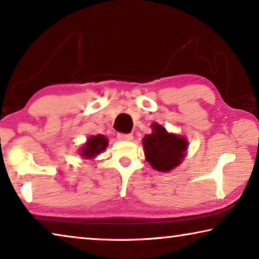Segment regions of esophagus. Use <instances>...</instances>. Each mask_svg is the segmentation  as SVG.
I'll use <instances>...</instances> for the list:
<instances>
[{"label":"esophagus","mask_w":259,"mask_h":259,"mask_svg":"<svg viewBox=\"0 0 259 259\" xmlns=\"http://www.w3.org/2000/svg\"><path fill=\"white\" fill-rule=\"evenodd\" d=\"M117 138H119L120 140H123V142H131V140L134 139V136L131 134H120L119 136H117Z\"/></svg>","instance_id":"1"}]
</instances>
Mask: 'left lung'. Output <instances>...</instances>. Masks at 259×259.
<instances>
[{"instance_id": "left-lung-1", "label": "left lung", "mask_w": 259, "mask_h": 259, "mask_svg": "<svg viewBox=\"0 0 259 259\" xmlns=\"http://www.w3.org/2000/svg\"><path fill=\"white\" fill-rule=\"evenodd\" d=\"M151 128L152 134L143 138L145 159L157 171H171L186 156L188 140L184 136L168 133L157 122L152 123Z\"/></svg>"}]
</instances>
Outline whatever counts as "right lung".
Segmentation results:
<instances>
[{
    "label": "right lung",
    "mask_w": 259,
    "mask_h": 259,
    "mask_svg": "<svg viewBox=\"0 0 259 259\" xmlns=\"http://www.w3.org/2000/svg\"><path fill=\"white\" fill-rule=\"evenodd\" d=\"M108 139L104 135L90 136L78 151V154L83 160H95L100 153L106 150Z\"/></svg>",
    "instance_id": "obj_1"
}]
</instances>
